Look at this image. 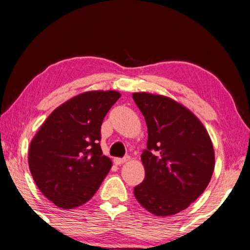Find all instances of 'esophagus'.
Returning a JSON list of instances; mask_svg holds the SVG:
<instances>
[{
  "label": "esophagus",
  "mask_w": 250,
  "mask_h": 250,
  "mask_svg": "<svg viewBox=\"0 0 250 250\" xmlns=\"http://www.w3.org/2000/svg\"><path fill=\"white\" fill-rule=\"evenodd\" d=\"M130 160L129 156H125V158H116L115 160H113V162H115V164H117V166H121V164H124L125 162H128V161Z\"/></svg>",
  "instance_id": "1"
}]
</instances>
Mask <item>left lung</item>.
<instances>
[{"mask_svg":"<svg viewBox=\"0 0 250 250\" xmlns=\"http://www.w3.org/2000/svg\"><path fill=\"white\" fill-rule=\"evenodd\" d=\"M147 126L141 161L146 177L134 196L156 216H171L191 205L213 175L215 153L201 120L170 97L133 92Z\"/></svg>","mask_w":250,"mask_h":250,"instance_id":"left-lung-1","label":"left lung"}]
</instances>
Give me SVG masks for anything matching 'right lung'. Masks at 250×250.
<instances>
[{"label":"right lung","instance_id":"add662e5","mask_svg":"<svg viewBox=\"0 0 250 250\" xmlns=\"http://www.w3.org/2000/svg\"><path fill=\"white\" fill-rule=\"evenodd\" d=\"M121 97L116 90H91L73 97L50 113L32 139L29 171L43 195L61 208L83 205L112 167L103 155L100 126Z\"/></svg>","mask_w":250,"mask_h":250}]
</instances>
